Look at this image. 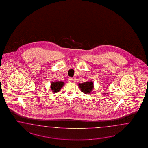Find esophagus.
Here are the masks:
<instances>
[{
	"label": "esophagus",
	"instance_id": "1",
	"mask_svg": "<svg viewBox=\"0 0 148 148\" xmlns=\"http://www.w3.org/2000/svg\"><path fill=\"white\" fill-rule=\"evenodd\" d=\"M68 81L69 82H72L73 81V79H72V77H69L68 78Z\"/></svg>",
	"mask_w": 148,
	"mask_h": 148
}]
</instances>
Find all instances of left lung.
Returning <instances> with one entry per match:
<instances>
[{
  "label": "left lung",
  "instance_id": "8db88e82",
  "mask_svg": "<svg viewBox=\"0 0 148 148\" xmlns=\"http://www.w3.org/2000/svg\"><path fill=\"white\" fill-rule=\"evenodd\" d=\"M79 86L81 92H84L85 94H89L91 92L93 89V82L92 81H90L79 84Z\"/></svg>",
  "mask_w": 148,
  "mask_h": 148
}]
</instances>
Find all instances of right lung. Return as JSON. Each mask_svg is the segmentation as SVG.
<instances>
[{
    "label": "right lung",
    "instance_id": "1",
    "mask_svg": "<svg viewBox=\"0 0 148 148\" xmlns=\"http://www.w3.org/2000/svg\"><path fill=\"white\" fill-rule=\"evenodd\" d=\"M64 82L62 81H57L55 82H52L51 88L52 91L56 93L60 91L61 88H62V87L64 86Z\"/></svg>",
    "mask_w": 148,
    "mask_h": 148
}]
</instances>
